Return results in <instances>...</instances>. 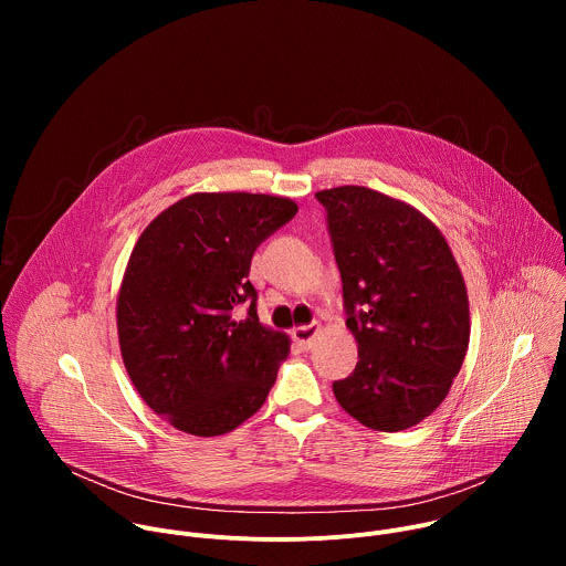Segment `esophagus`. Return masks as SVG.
<instances>
[{
	"mask_svg": "<svg viewBox=\"0 0 566 566\" xmlns=\"http://www.w3.org/2000/svg\"><path fill=\"white\" fill-rule=\"evenodd\" d=\"M319 334V327L317 325H302V327H295L293 329V340L302 347V349H308L313 345V340L317 338Z\"/></svg>",
	"mask_w": 566,
	"mask_h": 566,
	"instance_id": "esophagus-1",
	"label": "esophagus"
}]
</instances>
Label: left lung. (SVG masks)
<instances>
[{"label":"left lung","mask_w":566,"mask_h":566,"mask_svg":"<svg viewBox=\"0 0 566 566\" xmlns=\"http://www.w3.org/2000/svg\"><path fill=\"white\" fill-rule=\"evenodd\" d=\"M358 343L340 408L378 432L408 430L448 396L468 352L470 306L443 232L415 206L363 186L315 192Z\"/></svg>","instance_id":"1"}]
</instances>
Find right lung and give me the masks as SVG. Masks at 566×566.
<instances>
[{
	"label": "right lung",
	"mask_w": 566,
	"mask_h": 566,
	"mask_svg": "<svg viewBox=\"0 0 566 566\" xmlns=\"http://www.w3.org/2000/svg\"><path fill=\"white\" fill-rule=\"evenodd\" d=\"M295 212L289 197L195 192L136 239L116 300L118 345L136 391L172 428L219 437L264 406L291 338L260 322L249 271Z\"/></svg>",
	"instance_id": "obj_1"
}]
</instances>
